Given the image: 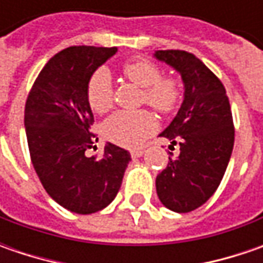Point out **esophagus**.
<instances>
[{
    "instance_id": "obj_1",
    "label": "esophagus",
    "mask_w": 263,
    "mask_h": 263,
    "mask_svg": "<svg viewBox=\"0 0 263 263\" xmlns=\"http://www.w3.org/2000/svg\"><path fill=\"white\" fill-rule=\"evenodd\" d=\"M130 154H132V158H140L143 155V149H133Z\"/></svg>"
}]
</instances>
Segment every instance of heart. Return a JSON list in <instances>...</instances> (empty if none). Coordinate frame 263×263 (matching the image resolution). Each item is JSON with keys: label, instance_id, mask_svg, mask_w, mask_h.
<instances>
[{"label": "heart", "instance_id": "1", "mask_svg": "<svg viewBox=\"0 0 263 263\" xmlns=\"http://www.w3.org/2000/svg\"><path fill=\"white\" fill-rule=\"evenodd\" d=\"M121 71L132 83L143 89L142 101L145 104L165 116L176 111L181 101V85L177 77L162 76L161 68L145 58L127 61ZM86 98L89 106L98 114H105L114 106V85L105 68L96 70L90 76ZM157 127V118L147 109L118 111L104 123L102 133L116 145L135 147L155 133Z\"/></svg>", "mask_w": 263, "mask_h": 263}]
</instances>
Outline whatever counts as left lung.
<instances>
[{"label": "left lung", "instance_id": "1", "mask_svg": "<svg viewBox=\"0 0 263 263\" xmlns=\"http://www.w3.org/2000/svg\"><path fill=\"white\" fill-rule=\"evenodd\" d=\"M181 74L184 99L176 118L159 135L180 146L157 176L162 205L174 212H190L215 193L234 146L233 114L222 82L197 57L180 49L155 52Z\"/></svg>", "mask_w": 263, "mask_h": 263}]
</instances>
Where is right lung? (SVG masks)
Masks as SVG:
<instances>
[{"mask_svg": "<svg viewBox=\"0 0 263 263\" xmlns=\"http://www.w3.org/2000/svg\"><path fill=\"white\" fill-rule=\"evenodd\" d=\"M116 46H70L52 57L36 77L25 106L30 159L46 193L71 212L87 215L117 196L130 154L106 143L101 158L85 155L98 140L86 98L90 76Z\"/></svg>", "mask_w": 263, "mask_h": 263, "instance_id": "right-lung-1", "label": "right lung"}]
</instances>
